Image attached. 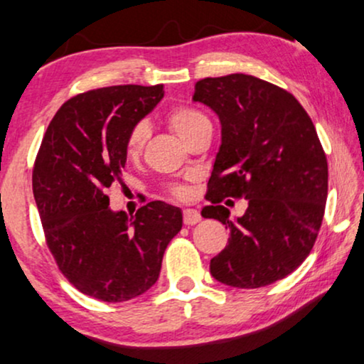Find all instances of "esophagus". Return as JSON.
I'll list each match as a JSON object with an SVG mask.
<instances>
[{
    "instance_id": "34e87169",
    "label": "esophagus",
    "mask_w": 364,
    "mask_h": 364,
    "mask_svg": "<svg viewBox=\"0 0 364 364\" xmlns=\"http://www.w3.org/2000/svg\"><path fill=\"white\" fill-rule=\"evenodd\" d=\"M200 220H201V217L196 210L186 208L185 212H183V222H185V225H195V224H198Z\"/></svg>"
}]
</instances>
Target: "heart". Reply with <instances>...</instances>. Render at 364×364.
Masks as SVG:
<instances>
[{"mask_svg": "<svg viewBox=\"0 0 364 364\" xmlns=\"http://www.w3.org/2000/svg\"><path fill=\"white\" fill-rule=\"evenodd\" d=\"M168 124L171 129L174 130V134L178 135L183 142H188L191 137H195L196 134L201 132L205 129H212L208 117L203 112L196 110L191 107H176L168 113ZM149 139V129L146 124L134 125L130 129V132L127 134L125 139V156L129 159H137L142 154L144 146H146ZM169 193L176 198L183 200L190 195V188L186 185H173L169 186Z\"/></svg>", "mask_w": 364, "mask_h": 364, "instance_id": "obj_1", "label": "heart"}]
</instances>
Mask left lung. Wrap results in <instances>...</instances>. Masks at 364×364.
<instances>
[{
	"label": "left lung",
	"mask_w": 364,
	"mask_h": 364,
	"mask_svg": "<svg viewBox=\"0 0 364 364\" xmlns=\"http://www.w3.org/2000/svg\"><path fill=\"white\" fill-rule=\"evenodd\" d=\"M193 100L222 124L201 215L222 222L230 237L210 273L235 288L283 279L305 261L322 225L329 171L317 130L295 96L249 74L200 80ZM225 198L248 200L237 221L221 205Z\"/></svg>",
	"instance_id": "1"
}]
</instances>
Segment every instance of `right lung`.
<instances>
[{"label": "right lung", "mask_w": 364, "mask_h": 364, "mask_svg": "<svg viewBox=\"0 0 364 364\" xmlns=\"http://www.w3.org/2000/svg\"><path fill=\"white\" fill-rule=\"evenodd\" d=\"M163 96V85L74 96L50 120L35 157L32 186L47 246L68 282L91 299L117 304L146 293L181 230V210L164 201L132 218L108 207V190L122 183L127 134Z\"/></svg>", "instance_id": "obj_1"}]
</instances>
